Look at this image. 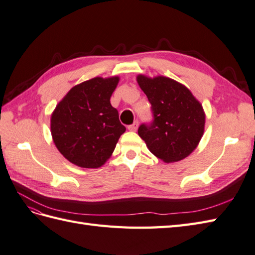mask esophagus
I'll use <instances>...</instances> for the list:
<instances>
[{"label":"esophagus","mask_w":255,"mask_h":255,"mask_svg":"<svg viewBox=\"0 0 255 255\" xmlns=\"http://www.w3.org/2000/svg\"><path fill=\"white\" fill-rule=\"evenodd\" d=\"M139 126V123L138 122H134L132 125H129L128 126V130L129 131H136V129H138Z\"/></svg>","instance_id":"obj_1"}]
</instances>
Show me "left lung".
<instances>
[{
	"instance_id": "obj_1",
	"label": "left lung",
	"mask_w": 255,
	"mask_h": 255,
	"mask_svg": "<svg viewBox=\"0 0 255 255\" xmlns=\"http://www.w3.org/2000/svg\"><path fill=\"white\" fill-rule=\"evenodd\" d=\"M152 106L153 122L138 133L149 152L165 162L187 157L204 134L206 115L200 102L184 85L166 76H136Z\"/></svg>"
}]
</instances>
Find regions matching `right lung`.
<instances>
[{
	"instance_id": "right-lung-1",
	"label": "right lung",
	"mask_w": 255,
	"mask_h": 255,
	"mask_svg": "<svg viewBox=\"0 0 255 255\" xmlns=\"http://www.w3.org/2000/svg\"><path fill=\"white\" fill-rule=\"evenodd\" d=\"M119 76L95 77L71 88L50 119L55 145L72 164L82 168L104 165L126 131L111 96Z\"/></svg>"
}]
</instances>
